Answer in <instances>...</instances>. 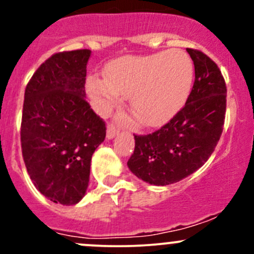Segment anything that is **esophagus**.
I'll return each instance as SVG.
<instances>
[{
	"instance_id": "obj_1",
	"label": "esophagus",
	"mask_w": 254,
	"mask_h": 254,
	"mask_svg": "<svg viewBox=\"0 0 254 254\" xmlns=\"http://www.w3.org/2000/svg\"><path fill=\"white\" fill-rule=\"evenodd\" d=\"M119 132V129H118L115 125L113 124H109L108 127H107V137H108L109 140L113 139V137H115V135Z\"/></svg>"
}]
</instances>
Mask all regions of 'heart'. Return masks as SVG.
<instances>
[{"mask_svg":"<svg viewBox=\"0 0 254 254\" xmlns=\"http://www.w3.org/2000/svg\"><path fill=\"white\" fill-rule=\"evenodd\" d=\"M193 63L184 51L127 55L104 68V79L89 77L87 89L94 108L107 114L130 97V108L143 127H157L183 108L193 84Z\"/></svg>","mask_w":254,"mask_h":254,"instance_id":"heart-1","label":"heart"}]
</instances>
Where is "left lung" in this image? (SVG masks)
Wrapping results in <instances>:
<instances>
[{"instance_id": "8db88e82", "label": "left lung", "mask_w": 254, "mask_h": 254, "mask_svg": "<svg viewBox=\"0 0 254 254\" xmlns=\"http://www.w3.org/2000/svg\"><path fill=\"white\" fill-rule=\"evenodd\" d=\"M195 68L193 88L181 109L160 130L134 135L127 167L153 186H168L190 176L209 160L222 129L226 84L216 64L205 54L187 49Z\"/></svg>"}]
</instances>
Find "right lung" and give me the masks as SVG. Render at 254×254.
I'll return each mask as SVG.
<instances>
[{
  "label": "right lung",
  "mask_w": 254,
  "mask_h": 254,
  "mask_svg": "<svg viewBox=\"0 0 254 254\" xmlns=\"http://www.w3.org/2000/svg\"><path fill=\"white\" fill-rule=\"evenodd\" d=\"M91 50L49 58L28 82L20 142L28 175L49 200L75 205L89 182L92 155L106 139V123L86 101Z\"/></svg>",
  "instance_id": "right-lung-1"
}]
</instances>
